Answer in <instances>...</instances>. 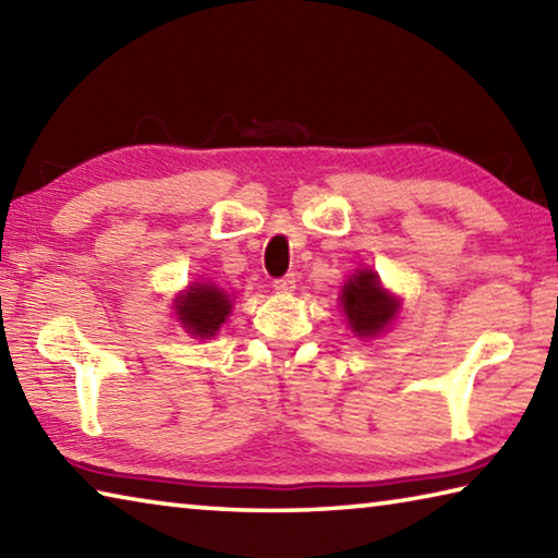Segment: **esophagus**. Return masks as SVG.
<instances>
[{
    "mask_svg": "<svg viewBox=\"0 0 558 558\" xmlns=\"http://www.w3.org/2000/svg\"><path fill=\"white\" fill-rule=\"evenodd\" d=\"M295 282H298L295 276H292V272H288V276L272 280V288H276L278 292H290V290H295Z\"/></svg>",
    "mask_w": 558,
    "mask_h": 558,
    "instance_id": "esophagus-1",
    "label": "esophagus"
}]
</instances>
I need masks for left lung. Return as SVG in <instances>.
Returning a JSON list of instances; mask_svg holds the SVG:
<instances>
[{
  "label": "left lung",
  "mask_w": 558,
  "mask_h": 558,
  "mask_svg": "<svg viewBox=\"0 0 558 558\" xmlns=\"http://www.w3.org/2000/svg\"><path fill=\"white\" fill-rule=\"evenodd\" d=\"M342 307L349 327L359 337H372L391 323L396 315V302L381 288L379 276L372 270H359L342 288Z\"/></svg>",
  "instance_id": "obj_1"
}]
</instances>
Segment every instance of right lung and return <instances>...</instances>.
Here are the masks:
<instances>
[{
  "instance_id": "add662e5",
  "label": "right lung",
  "mask_w": 558,
  "mask_h": 558,
  "mask_svg": "<svg viewBox=\"0 0 558 558\" xmlns=\"http://www.w3.org/2000/svg\"><path fill=\"white\" fill-rule=\"evenodd\" d=\"M177 302V315L186 327V332L202 339L214 337L231 310V302L223 295V290L214 286H199V282L189 288L186 295Z\"/></svg>"
}]
</instances>
